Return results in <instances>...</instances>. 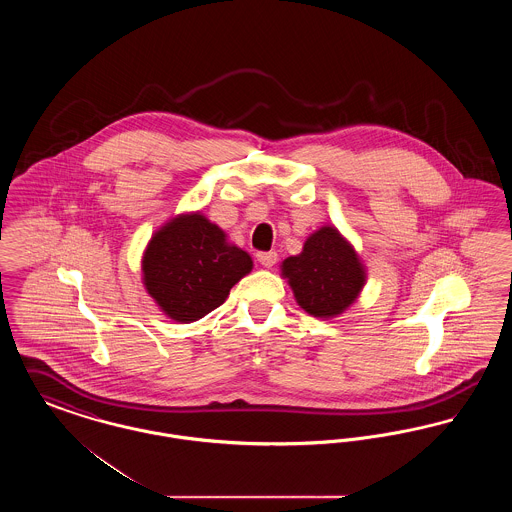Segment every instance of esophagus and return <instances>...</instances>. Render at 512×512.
<instances>
[{
    "label": "esophagus",
    "mask_w": 512,
    "mask_h": 512,
    "mask_svg": "<svg viewBox=\"0 0 512 512\" xmlns=\"http://www.w3.org/2000/svg\"><path fill=\"white\" fill-rule=\"evenodd\" d=\"M276 259H278L276 251H261V253H257V261H259L263 267H272V265L276 263Z\"/></svg>",
    "instance_id": "1"
}]
</instances>
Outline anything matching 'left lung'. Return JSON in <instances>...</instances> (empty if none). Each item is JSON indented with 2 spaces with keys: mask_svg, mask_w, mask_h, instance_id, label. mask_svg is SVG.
Instances as JSON below:
<instances>
[{
  "mask_svg": "<svg viewBox=\"0 0 512 512\" xmlns=\"http://www.w3.org/2000/svg\"><path fill=\"white\" fill-rule=\"evenodd\" d=\"M297 303L313 317L343 313L365 286V270L355 249L332 226L315 232L303 251L282 263Z\"/></svg>",
  "mask_w": 512,
  "mask_h": 512,
  "instance_id": "1",
  "label": "left lung"
}]
</instances>
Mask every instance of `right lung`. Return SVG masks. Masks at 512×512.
Masks as SVG:
<instances>
[{"instance_id":"obj_1","label":"right lung","mask_w":512,"mask_h":512,"mask_svg":"<svg viewBox=\"0 0 512 512\" xmlns=\"http://www.w3.org/2000/svg\"><path fill=\"white\" fill-rule=\"evenodd\" d=\"M251 267L244 249L228 244L219 226L199 213L163 226L142 261L147 292L176 322L215 311Z\"/></svg>"}]
</instances>
